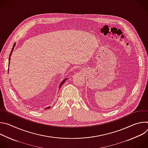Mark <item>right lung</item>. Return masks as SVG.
I'll list each match as a JSON object with an SVG mask.
<instances>
[{"label":"right lung","instance_id":"add662e5","mask_svg":"<svg viewBox=\"0 0 148 148\" xmlns=\"http://www.w3.org/2000/svg\"><path fill=\"white\" fill-rule=\"evenodd\" d=\"M15 46H16V43H14V44L13 45V47H12V51H11V52H10V56H9V66H10V57H11V56H12V53H13V50H14V47H15ZM9 71V70H8ZM67 79V78H65L64 80H63L61 82V84H60V85L59 86V88H60L61 87V86L63 84H64V82H65V81H66ZM49 107H46V109H47V108H49Z\"/></svg>","mask_w":148,"mask_h":148}]
</instances>
